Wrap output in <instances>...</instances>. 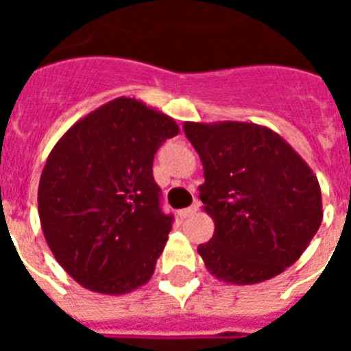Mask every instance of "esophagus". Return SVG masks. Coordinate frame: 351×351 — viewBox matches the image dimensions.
<instances>
[{
    "instance_id": "34e87169",
    "label": "esophagus",
    "mask_w": 351,
    "mask_h": 351,
    "mask_svg": "<svg viewBox=\"0 0 351 351\" xmlns=\"http://www.w3.org/2000/svg\"><path fill=\"white\" fill-rule=\"evenodd\" d=\"M197 210H198V204H193V206L188 207V209H181L178 214H179V218L186 219V218H191L193 214H197Z\"/></svg>"
}]
</instances>
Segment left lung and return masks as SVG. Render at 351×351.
Wrapping results in <instances>:
<instances>
[{"mask_svg":"<svg viewBox=\"0 0 351 351\" xmlns=\"http://www.w3.org/2000/svg\"><path fill=\"white\" fill-rule=\"evenodd\" d=\"M200 156L198 186L214 221L198 246L206 269L230 285H256L300 258L324 218L315 172L281 135L241 121L184 123Z\"/></svg>","mask_w":351,"mask_h":351,"instance_id":"8db88e82","label":"left lung"}]
</instances>
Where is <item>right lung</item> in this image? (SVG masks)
<instances>
[{
  "label": "right lung",
  "instance_id": "1",
  "mask_svg": "<svg viewBox=\"0 0 351 351\" xmlns=\"http://www.w3.org/2000/svg\"><path fill=\"white\" fill-rule=\"evenodd\" d=\"M176 121L121 96L71 126L52 147L38 184L42 230L79 285L125 295L147 283L172 216L161 213L153 160Z\"/></svg>",
  "mask_w": 351,
  "mask_h": 351
}]
</instances>
